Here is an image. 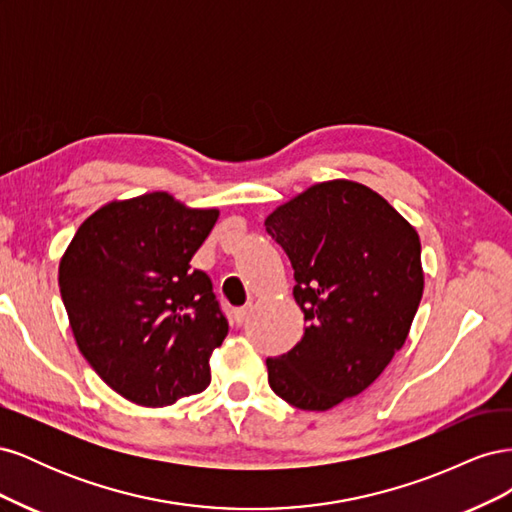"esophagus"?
<instances>
[{"instance_id": "34e87169", "label": "esophagus", "mask_w": 512, "mask_h": 512, "mask_svg": "<svg viewBox=\"0 0 512 512\" xmlns=\"http://www.w3.org/2000/svg\"><path fill=\"white\" fill-rule=\"evenodd\" d=\"M247 318H250V309H247V307L237 309V312H235V322L239 324V327H241V324L247 322Z\"/></svg>"}]
</instances>
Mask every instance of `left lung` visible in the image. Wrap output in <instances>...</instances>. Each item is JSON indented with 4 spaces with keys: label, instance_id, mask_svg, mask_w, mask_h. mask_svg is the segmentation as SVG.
<instances>
[{
    "label": "left lung",
    "instance_id": "8db88e82",
    "mask_svg": "<svg viewBox=\"0 0 512 512\" xmlns=\"http://www.w3.org/2000/svg\"><path fill=\"white\" fill-rule=\"evenodd\" d=\"M294 269L301 342L267 359L277 397L324 412L363 393L406 344L423 297L421 239L363 183H316L265 220Z\"/></svg>",
    "mask_w": 512,
    "mask_h": 512
}]
</instances>
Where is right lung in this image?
Returning a JSON list of instances; mask_svg holds the SVG:
<instances>
[{
	"instance_id": "obj_1",
	"label": "right lung",
	"mask_w": 512,
	"mask_h": 512,
	"mask_svg": "<svg viewBox=\"0 0 512 512\" xmlns=\"http://www.w3.org/2000/svg\"><path fill=\"white\" fill-rule=\"evenodd\" d=\"M168 192L106 203L59 262V292L81 354L115 393L162 408L205 391L228 322L190 260L218 222Z\"/></svg>"
}]
</instances>
